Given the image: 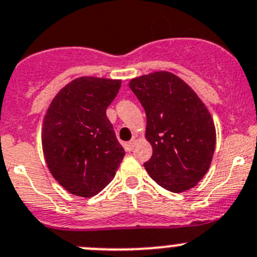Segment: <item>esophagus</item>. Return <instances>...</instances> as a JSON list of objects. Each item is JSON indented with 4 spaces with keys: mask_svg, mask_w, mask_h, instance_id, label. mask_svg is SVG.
<instances>
[{
    "mask_svg": "<svg viewBox=\"0 0 257 257\" xmlns=\"http://www.w3.org/2000/svg\"><path fill=\"white\" fill-rule=\"evenodd\" d=\"M135 145H136V140L132 139L131 141L126 142V144H125V149L127 150V151H132V150H134V147H135Z\"/></svg>",
    "mask_w": 257,
    "mask_h": 257,
    "instance_id": "1",
    "label": "esophagus"
}]
</instances>
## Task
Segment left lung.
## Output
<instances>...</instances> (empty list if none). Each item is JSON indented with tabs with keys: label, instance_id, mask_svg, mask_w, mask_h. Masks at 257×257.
Segmentation results:
<instances>
[{
	"label": "left lung",
	"instance_id": "left-lung-1",
	"mask_svg": "<svg viewBox=\"0 0 257 257\" xmlns=\"http://www.w3.org/2000/svg\"><path fill=\"white\" fill-rule=\"evenodd\" d=\"M147 118L152 156L144 166L171 192L194 187L209 170L215 151L214 120L195 91L176 75L157 71L128 83Z\"/></svg>",
	"mask_w": 257,
	"mask_h": 257
}]
</instances>
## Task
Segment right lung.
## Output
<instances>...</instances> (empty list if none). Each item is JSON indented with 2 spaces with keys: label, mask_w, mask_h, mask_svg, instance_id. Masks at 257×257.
<instances>
[{
  "label": "right lung",
  "mask_w": 257,
  "mask_h": 257,
  "mask_svg": "<svg viewBox=\"0 0 257 257\" xmlns=\"http://www.w3.org/2000/svg\"><path fill=\"white\" fill-rule=\"evenodd\" d=\"M121 80L78 77L51 102L42 127V150L48 170L68 192L92 197L105 189L125 156L106 108Z\"/></svg>",
  "instance_id": "obj_1"
}]
</instances>
